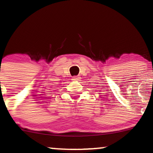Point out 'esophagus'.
<instances>
[{"mask_svg":"<svg viewBox=\"0 0 153 153\" xmlns=\"http://www.w3.org/2000/svg\"><path fill=\"white\" fill-rule=\"evenodd\" d=\"M72 80H73V81H79L81 80V77L79 76H74V77H73L72 78Z\"/></svg>","mask_w":153,"mask_h":153,"instance_id":"obj_1","label":"esophagus"}]
</instances>
